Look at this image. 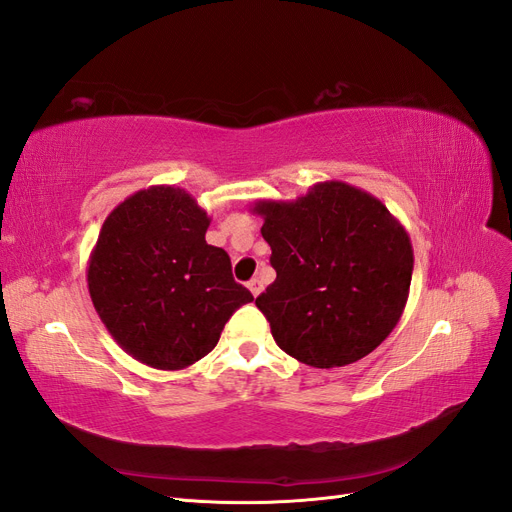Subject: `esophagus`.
Instances as JSON below:
<instances>
[{"instance_id": "34e87169", "label": "esophagus", "mask_w": 512, "mask_h": 512, "mask_svg": "<svg viewBox=\"0 0 512 512\" xmlns=\"http://www.w3.org/2000/svg\"><path fill=\"white\" fill-rule=\"evenodd\" d=\"M247 288H250V292L254 294V297H258V294L265 290V286H262V282L258 280V277H254V280H250V284H247Z\"/></svg>"}]
</instances>
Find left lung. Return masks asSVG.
Returning <instances> with one entry per match:
<instances>
[{
    "label": "left lung",
    "mask_w": 512,
    "mask_h": 512,
    "mask_svg": "<svg viewBox=\"0 0 512 512\" xmlns=\"http://www.w3.org/2000/svg\"><path fill=\"white\" fill-rule=\"evenodd\" d=\"M275 282L256 305L275 344L318 369L344 367L395 329L410 292L406 228L369 192L320 181L297 200H258Z\"/></svg>",
    "instance_id": "left-lung-1"
}]
</instances>
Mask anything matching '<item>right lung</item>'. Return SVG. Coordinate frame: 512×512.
<instances>
[{
    "label": "right lung",
    "instance_id": "obj_1",
    "mask_svg": "<svg viewBox=\"0 0 512 512\" xmlns=\"http://www.w3.org/2000/svg\"><path fill=\"white\" fill-rule=\"evenodd\" d=\"M211 218L173 185L128 196L104 220L87 265L89 297L115 342L136 361L175 371L209 354L235 309L254 301Z\"/></svg>",
    "mask_w": 512,
    "mask_h": 512
}]
</instances>
